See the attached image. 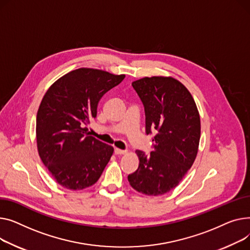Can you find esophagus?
Returning a JSON list of instances; mask_svg holds the SVG:
<instances>
[{
    "label": "esophagus",
    "instance_id": "esophagus-1",
    "mask_svg": "<svg viewBox=\"0 0 250 250\" xmlns=\"http://www.w3.org/2000/svg\"><path fill=\"white\" fill-rule=\"evenodd\" d=\"M127 151L126 150H122V149H119V148H115V154L117 155H122V154H126Z\"/></svg>",
    "mask_w": 250,
    "mask_h": 250
}]
</instances>
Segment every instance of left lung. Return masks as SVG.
Listing matches in <instances>:
<instances>
[{"label":"left lung","instance_id":"8db88e82","mask_svg":"<svg viewBox=\"0 0 250 250\" xmlns=\"http://www.w3.org/2000/svg\"><path fill=\"white\" fill-rule=\"evenodd\" d=\"M132 86L144 106L146 134L155 129L156 135L148 155L136 150L139 166L128 181L144 195H164L181 183L196 159L201 136L199 111L187 87L171 77H146Z\"/></svg>","mask_w":250,"mask_h":250}]
</instances>
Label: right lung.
<instances>
[{
  "instance_id": "add662e5",
  "label": "right lung",
  "mask_w": 250,
  "mask_h": 250,
  "mask_svg": "<svg viewBox=\"0 0 250 250\" xmlns=\"http://www.w3.org/2000/svg\"><path fill=\"white\" fill-rule=\"evenodd\" d=\"M125 75L82 67L58 79L44 95L36 117L39 156L57 184L83 189L96 184L114 152L87 132L99 101Z\"/></svg>"
}]
</instances>
